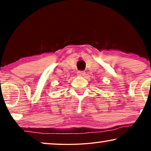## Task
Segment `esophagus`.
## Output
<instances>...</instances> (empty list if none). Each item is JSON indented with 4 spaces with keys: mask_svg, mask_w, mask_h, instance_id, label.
Masks as SVG:
<instances>
[{
    "mask_svg": "<svg viewBox=\"0 0 151 151\" xmlns=\"http://www.w3.org/2000/svg\"><path fill=\"white\" fill-rule=\"evenodd\" d=\"M77 74L78 76H80V77H84V76H85V72L84 71H78L77 72Z\"/></svg>",
    "mask_w": 151,
    "mask_h": 151,
    "instance_id": "obj_1",
    "label": "esophagus"
}]
</instances>
